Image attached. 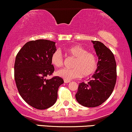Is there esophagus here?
I'll return each mask as SVG.
<instances>
[{
    "mask_svg": "<svg viewBox=\"0 0 132 132\" xmlns=\"http://www.w3.org/2000/svg\"><path fill=\"white\" fill-rule=\"evenodd\" d=\"M64 83H69V82H70V81H69V80L64 79Z\"/></svg>",
    "mask_w": 132,
    "mask_h": 132,
    "instance_id": "1",
    "label": "esophagus"
}]
</instances>
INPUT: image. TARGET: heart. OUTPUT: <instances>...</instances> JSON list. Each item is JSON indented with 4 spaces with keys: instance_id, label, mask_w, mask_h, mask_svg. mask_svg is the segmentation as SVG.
I'll list each match as a JSON object with an SVG mask.
<instances>
[{
    "instance_id": "heart-1",
    "label": "heart",
    "mask_w": 132,
    "mask_h": 132,
    "mask_svg": "<svg viewBox=\"0 0 132 132\" xmlns=\"http://www.w3.org/2000/svg\"><path fill=\"white\" fill-rule=\"evenodd\" d=\"M67 51L76 57L72 64V69H62L57 71L56 75L66 80H71L83 76H88L97 69V58L93 53L87 52V50L79 45L69 47ZM52 64L56 68H61L64 64L63 54L60 50L54 51L51 57Z\"/></svg>"
}]
</instances>
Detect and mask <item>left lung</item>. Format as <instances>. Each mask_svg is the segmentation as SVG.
Here are the masks:
<instances>
[{
  "label": "left lung",
  "instance_id": "1",
  "mask_svg": "<svg viewBox=\"0 0 132 132\" xmlns=\"http://www.w3.org/2000/svg\"><path fill=\"white\" fill-rule=\"evenodd\" d=\"M99 61L96 71L87 83H80L76 94L79 104L87 107H97L112 93L117 79L115 57L101 42L92 41Z\"/></svg>",
  "mask_w": 132,
  "mask_h": 132
}]
</instances>
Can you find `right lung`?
Masks as SVG:
<instances>
[{
  "instance_id": "1",
  "label": "right lung",
  "mask_w": 132,
  "mask_h": 132,
  "mask_svg": "<svg viewBox=\"0 0 132 132\" xmlns=\"http://www.w3.org/2000/svg\"><path fill=\"white\" fill-rule=\"evenodd\" d=\"M55 42L37 40L27 42L16 56L14 77L23 99L31 107L43 110L53 105L57 90L64 83L61 78L46 79L54 72L51 57L56 50Z\"/></svg>"
}]
</instances>
